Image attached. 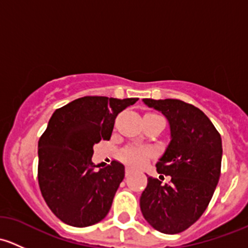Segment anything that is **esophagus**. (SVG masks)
Here are the masks:
<instances>
[{
    "mask_svg": "<svg viewBox=\"0 0 248 248\" xmlns=\"http://www.w3.org/2000/svg\"><path fill=\"white\" fill-rule=\"evenodd\" d=\"M133 170H132V168H129V167H127L126 168V171H124V174H126V176H128V175H131Z\"/></svg>",
    "mask_w": 248,
    "mask_h": 248,
    "instance_id": "1",
    "label": "esophagus"
}]
</instances>
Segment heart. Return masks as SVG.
I'll return each mask as SVG.
<instances>
[{"instance_id": "b5f03b06", "label": "heart", "mask_w": 248, "mask_h": 248, "mask_svg": "<svg viewBox=\"0 0 248 248\" xmlns=\"http://www.w3.org/2000/svg\"><path fill=\"white\" fill-rule=\"evenodd\" d=\"M152 155L151 150L145 149V147H127L126 150H124L121 157L124 161H126L127 163L131 164L134 167H140L146 162V159L149 158Z\"/></svg>"}]
</instances>
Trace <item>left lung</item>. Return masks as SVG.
I'll return each mask as SVG.
<instances>
[{"mask_svg": "<svg viewBox=\"0 0 248 248\" xmlns=\"http://www.w3.org/2000/svg\"><path fill=\"white\" fill-rule=\"evenodd\" d=\"M142 102L168 120L170 141L156 168L171 181L163 185L147 175L140 210L152 228L177 234L202 216L214 196L221 175L222 139L209 117L192 104L171 98Z\"/></svg>", "mask_w": 248, "mask_h": 248, "instance_id": "1", "label": "left lung"}]
</instances>
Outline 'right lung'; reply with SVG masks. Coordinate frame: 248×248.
Wrapping results in <instances>:
<instances>
[{
  "mask_svg": "<svg viewBox=\"0 0 248 248\" xmlns=\"http://www.w3.org/2000/svg\"><path fill=\"white\" fill-rule=\"evenodd\" d=\"M138 98L87 96L55 110L38 141V182L57 218L72 227H89L108 215L124 177L117 161L96 170L93 145L109 140L117 114Z\"/></svg>",
  "mask_w": 248,
  "mask_h": 248,
  "instance_id": "add662e5",
  "label": "right lung"
}]
</instances>
